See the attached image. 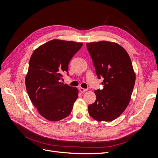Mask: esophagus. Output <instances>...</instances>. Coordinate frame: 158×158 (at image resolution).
<instances>
[{
    "instance_id": "34e87169",
    "label": "esophagus",
    "mask_w": 158,
    "mask_h": 158,
    "mask_svg": "<svg viewBox=\"0 0 158 158\" xmlns=\"http://www.w3.org/2000/svg\"><path fill=\"white\" fill-rule=\"evenodd\" d=\"M79 91H80V92L83 93V92H85V91H87V89H84V88H79Z\"/></svg>"
}]
</instances>
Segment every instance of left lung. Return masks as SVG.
<instances>
[{"label":"left lung","mask_w":158,"mask_h":158,"mask_svg":"<svg viewBox=\"0 0 158 158\" xmlns=\"http://www.w3.org/2000/svg\"><path fill=\"white\" fill-rule=\"evenodd\" d=\"M87 49L102 89L95 90V102L88 106L89 115L97 121H111L126 109L131 100L136 76L128 54L115 43H89Z\"/></svg>","instance_id":"1"}]
</instances>
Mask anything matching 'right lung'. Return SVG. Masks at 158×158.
I'll return each mask as SVG.
<instances>
[{
  "instance_id": "1",
  "label": "right lung",
  "mask_w": 158,
  "mask_h": 158,
  "mask_svg": "<svg viewBox=\"0 0 158 158\" xmlns=\"http://www.w3.org/2000/svg\"><path fill=\"white\" fill-rule=\"evenodd\" d=\"M82 43L52 40L33 52L26 77L27 92L38 112L50 121L62 120L70 114L78 91L60 82L63 74L69 75L71 59Z\"/></svg>"
}]
</instances>
